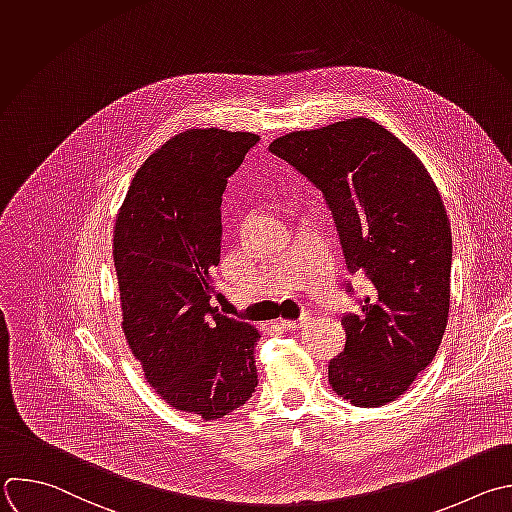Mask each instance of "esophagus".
<instances>
[{
	"mask_svg": "<svg viewBox=\"0 0 512 512\" xmlns=\"http://www.w3.org/2000/svg\"><path fill=\"white\" fill-rule=\"evenodd\" d=\"M305 321H307V317L303 315L299 319H279V325L285 329H295V327H301Z\"/></svg>",
	"mask_w": 512,
	"mask_h": 512,
	"instance_id": "obj_1",
	"label": "esophagus"
}]
</instances>
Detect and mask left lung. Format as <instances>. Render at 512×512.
<instances>
[{"label": "left lung", "mask_w": 512, "mask_h": 512, "mask_svg": "<svg viewBox=\"0 0 512 512\" xmlns=\"http://www.w3.org/2000/svg\"><path fill=\"white\" fill-rule=\"evenodd\" d=\"M269 150L323 193L350 273L372 283L360 311L342 317L346 348L329 360V384L360 408L390 404L434 360L448 323L452 233L440 193L370 118L289 132Z\"/></svg>", "instance_id": "obj_1"}]
</instances>
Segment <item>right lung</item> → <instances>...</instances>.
<instances>
[{"instance_id": "1", "label": "right lung", "mask_w": 512, "mask_h": 512, "mask_svg": "<svg viewBox=\"0 0 512 512\" xmlns=\"http://www.w3.org/2000/svg\"><path fill=\"white\" fill-rule=\"evenodd\" d=\"M253 132L193 128L150 154L114 227L122 331L146 382L173 408L217 420L257 388L259 331L211 305L227 179Z\"/></svg>"}]
</instances>
